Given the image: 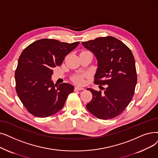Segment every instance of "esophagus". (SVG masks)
<instances>
[{
    "label": "esophagus",
    "instance_id": "1",
    "mask_svg": "<svg viewBox=\"0 0 158 158\" xmlns=\"http://www.w3.org/2000/svg\"><path fill=\"white\" fill-rule=\"evenodd\" d=\"M74 90L75 91H77V90H83L84 88H81V87H79V86H75L74 88Z\"/></svg>",
    "mask_w": 158,
    "mask_h": 158
}]
</instances>
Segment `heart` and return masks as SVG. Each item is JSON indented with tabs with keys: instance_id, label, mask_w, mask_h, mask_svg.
<instances>
[{
	"instance_id": "b5f03b06",
	"label": "heart",
	"mask_w": 158,
	"mask_h": 158,
	"mask_svg": "<svg viewBox=\"0 0 158 158\" xmlns=\"http://www.w3.org/2000/svg\"><path fill=\"white\" fill-rule=\"evenodd\" d=\"M87 77V74L77 75L73 77V81L75 84L78 85H83L85 84V77Z\"/></svg>"
}]
</instances>
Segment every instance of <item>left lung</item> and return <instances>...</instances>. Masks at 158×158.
<instances>
[{"label":"left lung","instance_id":"1","mask_svg":"<svg viewBox=\"0 0 158 158\" xmlns=\"http://www.w3.org/2000/svg\"><path fill=\"white\" fill-rule=\"evenodd\" d=\"M82 44L98 60L94 83L106 85L103 92L87 88L92 94V99L86 108L100 119H112L125 110L134 94L137 73L133 54L127 46L112 36Z\"/></svg>","mask_w":158,"mask_h":158}]
</instances>
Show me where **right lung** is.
<instances>
[{
  "mask_svg": "<svg viewBox=\"0 0 158 158\" xmlns=\"http://www.w3.org/2000/svg\"><path fill=\"white\" fill-rule=\"evenodd\" d=\"M79 42L72 44L42 39L23 50L15 73L16 92L20 101L35 117L47 118L62 109L74 87L69 83L54 85L53 68L60 66Z\"/></svg>",
  "mask_w": 158,
  "mask_h": 158,
  "instance_id": "add662e5",
  "label": "right lung"
}]
</instances>
